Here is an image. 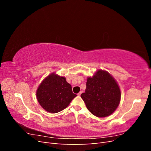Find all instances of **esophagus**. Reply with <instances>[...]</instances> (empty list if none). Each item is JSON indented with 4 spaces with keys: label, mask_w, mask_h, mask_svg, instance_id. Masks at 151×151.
<instances>
[{
    "label": "esophagus",
    "mask_w": 151,
    "mask_h": 151,
    "mask_svg": "<svg viewBox=\"0 0 151 151\" xmlns=\"http://www.w3.org/2000/svg\"><path fill=\"white\" fill-rule=\"evenodd\" d=\"M82 93H83V91H80V92H79L78 94H77V95H78V96H80V95L82 94Z\"/></svg>",
    "instance_id": "1"
}]
</instances>
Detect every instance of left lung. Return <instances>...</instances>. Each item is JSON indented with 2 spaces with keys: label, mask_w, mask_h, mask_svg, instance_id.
<instances>
[{
  "label": "left lung",
  "mask_w": 151,
  "mask_h": 151,
  "mask_svg": "<svg viewBox=\"0 0 151 151\" xmlns=\"http://www.w3.org/2000/svg\"><path fill=\"white\" fill-rule=\"evenodd\" d=\"M81 96L88 110L98 117L110 115L120 101L119 86L106 71L99 70L87 79L85 93Z\"/></svg>",
  "instance_id": "8db88e82"
}]
</instances>
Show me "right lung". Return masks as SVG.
<instances>
[{
	"label": "right lung",
	"mask_w": 151,
	"mask_h": 151,
	"mask_svg": "<svg viewBox=\"0 0 151 151\" xmlns=\"http://www.w3.org/2000/svg\"><path fill=\"white\" fill-rule=\"evenodd\" d=\"M76 94L64 77L52 74L45 78L36 91L41 106L48 112L55 113L67 108Z\"/></svg>",
	"instance_id": "1"
}]
</instances>
